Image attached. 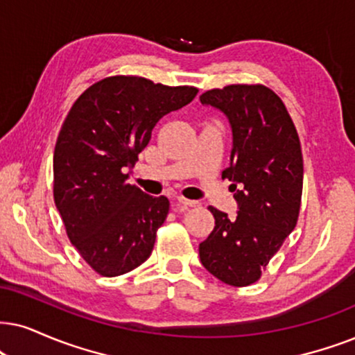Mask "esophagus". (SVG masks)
Here are the masks:
<instances>
[{"label": "esophagus", "mask_w": 355, "mask_h": 355, "mask_svg": "<svg viewBox=\"0 0 355 355\" xmlns=\"http://www.w3.org/2000/svg\"><path fill=\"white\" fill-rule=\"evenodd\" d=\"M177 201H178V203H180L182 206H196V205H198V201H195V200H187V198H183V196H178Z\"/></svg>", "instance_id": "34e87169"}]
</instances>
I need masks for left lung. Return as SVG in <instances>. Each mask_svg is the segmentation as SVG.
<instances>
[{"label":"left lung","mask_w":355,"mask_h":355,"mask_svg":"<svg viewBox=\"0 0 355 355\" xmlns=\"http://www.w3.org/2000/svg\"><path fill=\"white\" fill-rule=\"evenodd\" d=\"M201 105L221 111L232 132L231 183L237 214L209 206L214 230L200 244L203 267L232 286L257 282L297 226L303 190L298 132L280 98L263 85L209 89Z\"/></svg>","instance_id":"1"}]
</instances>
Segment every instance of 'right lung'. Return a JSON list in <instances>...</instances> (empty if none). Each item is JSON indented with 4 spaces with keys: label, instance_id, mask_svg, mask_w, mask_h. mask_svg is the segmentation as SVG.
Masks as SVG:
<instances>
[{
    "label": "right lung",
    "instance_id": "right-lung-1",
    "mask_svg": "<svg viewBox=\"0 0 355 355\" xmlns=\"http://www.w3.org/2000/svg\"><path fill=\"white\" fill-rule=\"evenodd\" d=\"M196 93L119 75L85 89L65 118L53 152V200L70 242L100 275H123L152 254L170 203L129 185L128 172L155 124Z\"/></svg>",
    "mask_w": 355,
    "mask_h": 355
}]
</instances>
